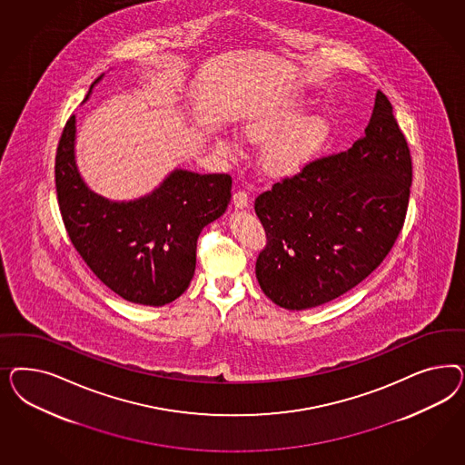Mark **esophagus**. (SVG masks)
I'll use <instances>...</instances> for the list:
<instances>
[{
	"instance_id": "1",
	"label": "esophagus",
	"mask_w": 465,
	"mask_h": 465,
	"mask_svg": "<svg viewBox=\"0 0 465 465\" xmlns=\"http://www.w3.org/2000/svg\"><path fill=\"white\" fill-rule=\"evenodd\" d=\"M249 203H251V199L247 196V193L239 191V193L233 194V206H235V208H239V210L249 208Z\"/></svg>"
}]
</instances>
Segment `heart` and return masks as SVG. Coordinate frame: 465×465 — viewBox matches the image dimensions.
I'll use <instances>...</instances> for the list:
<instances>
[{
	"label": "heart",
	"instance_id": "heart-1",
	"mask_svg": "<svg viewBox=\"0 0 465 465\" xmlns=\"http://www.w3.org/2000/svg\"><path fill=\"white\" fill-rule=\"evenodd\" d=\"M307 100L290 99L276 107L249 114L242 123V134L253 143L269 141L262 163L272 175L288 177L305 169L322 153L331 140V123L321 114H310ZM218 146L228 153H237V143L226 136L218 138Z\"/></svg>",
	"mask_w": 465,
	"mask_h": 465
}]
</instances>
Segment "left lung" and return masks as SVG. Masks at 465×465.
Here are the masks:
<instances>
[{"label": "left lung", "mask_w": 465, "mask_h": 465, "mask_svg": "<svg viewBox=\"0 0 465 465\" xmlns=\"http://www.w3.org/2000/svg\"><path fill=\"white\" fill-rule=\"evenodd\" d=\"M412 165L381 90L365 134L350 150L312 162L255 199L268 235L255 276L286 310L344 295L381 266L404 225Z\"/></svg>", "instance_id": "8db88e82"}]
</instances>
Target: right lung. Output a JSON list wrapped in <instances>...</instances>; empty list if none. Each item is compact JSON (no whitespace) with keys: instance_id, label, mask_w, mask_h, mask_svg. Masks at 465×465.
Returning a JSON list of instances; mask_svg holds the SVG:
<instances>
[{"instance_id":"right-lung-1","label":"right lung","mask_w":465,"mask_h":465,"mask_svg":"<svg viewBox=\"0 0 465 465\" xmlns=\"http://www.w3.org/2000/svg\"><path fill=\"white\" fill-rule=\"evenodd\" d=\"M56 191L71 242L100 282L131 303L162 307L193 280L197 237L226 212L232 177L175 169L152 193L114 201L84 183L71 115L57 146Z\"/></svg>"}]
</instances>
